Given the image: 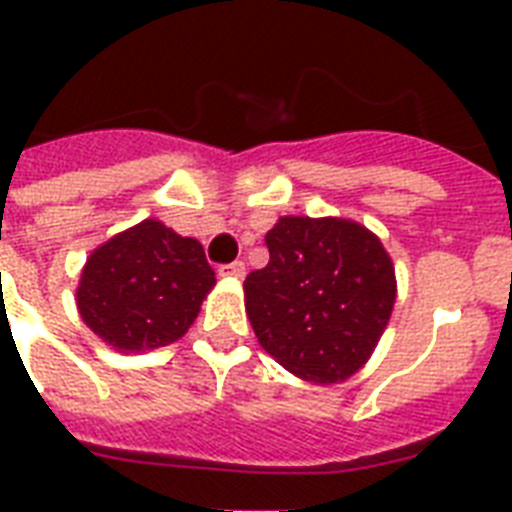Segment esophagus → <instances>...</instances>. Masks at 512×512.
Masks as SVG:
<instances>
[{
	"instance_id": "34e87169",
	"label": "esophagus",
	"mask_w": 512,
	"mask_h": 512,
	"mask_svg": "<svg viewBox=\"0 0 512 512\" xmlns=\"http://www.w3.org/2000/svg\"><path fill=\"white\" fill-rule=\"evenodd\" d=\"M217 273L223 276V279H244V273H247V265L236 260V263H228V265H220Z\"/></svg>"
}]
</instances>
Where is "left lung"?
Returning a JSON list of instances; mask_svg holds the SVG:
<instances>
[{
    "mask_svg": "<svg viewBox=\"0 0 512 512\" xmlns=\"http://www.w3.org/2000/svg\"><path fill=\"white\" fill-rule=\"evenodd\" d=\"M265 244L271 260L244 281L260 345L308 382L348 380L369 361L396 303L382 241L342 217H281Z\"/></svg>",
    "mask_w": 512,
    "mask_h": 512,
    "instance_id": "left-lung-1",
    "label": "left lung"
}]
</instances>
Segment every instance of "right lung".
Returning <instances> with one entry per match:
<instances>
[{
    "mask_svg": "<svg viewBox=\"0 0 512 512\" xmlns=\"http://www.w3.org/2000/svg\"><path fill=\"white\" fill-rule=\"evenodd\" d=\"M212 287L215 271L199 241L143 220L87 257L76 308L116 350H151L188 332Z\"/></svg>",
    "mask_w": 512,
    "mask_h": 512,
    "instance_id": "obj_1",
    "label": "right lung"
}]
</instances>
